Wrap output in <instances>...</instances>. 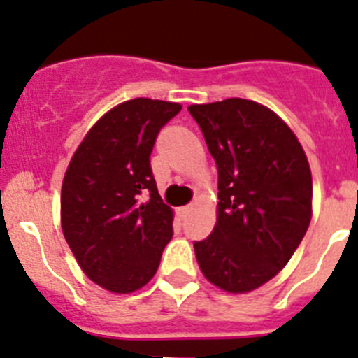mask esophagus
<instances>
[{
  "mask_svg": "<svg viewBox=\"0 0 358 358\" xmlns=\"http://www.w3.org/2000/svg\"><path fill=\"white\" fill-rule=\"evenodd\" d=\"M192 208H194V207H192V205H185V207H180V208H178V215H180V217H182V219H185L187 215L191 214Z\"/></svg>",
  "mask_w": 358,
  "mask_h": 358,
  "instance_id": "1",
  "label": "esophagus"
}]
</instances>
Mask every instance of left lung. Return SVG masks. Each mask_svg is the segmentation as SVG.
I'll return each instance as SVG.
<instances>
[{
	"label": "left lung",
	"mask_w": 358,
	"mask_h": 358,
	"mask_svg": "<svg viewBox=\"0 0 358 358\" xmlns=\"http://www.w3.org/2000/svg\"><path fill=\"white\" fill-rule=\"evenodd\" d=\"M217 166V221L194 243L203 276L244 294L275 278L312 217V175L294 131L271 108L228 98L191 105Z\"/></svg>",
	"instance_id": "left-lung-1"
}]
</instances>
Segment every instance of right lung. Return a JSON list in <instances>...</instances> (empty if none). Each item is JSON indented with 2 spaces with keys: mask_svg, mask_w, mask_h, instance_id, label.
I'll return each mask as SVG.
<instances>
[{
  "mask_svg": "<svg viewBox=\"0 0 358 358\" xmlns=\"http://www.w3.org/2000/svg\"><path fill=\"white\" fill-rule=\"evenodd\" d=\"M180 110L150 98L119 103L87 131L64 175V237L82 271L115 294L144 287L173 237L175 214L157 191L150 155Z\"/></svg>",
  "mask_w": 358,
  "mask_h": 358,
  "instance_id": "1",
  "label": "right lung"
}]
</instances>
